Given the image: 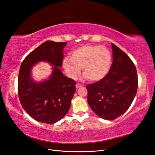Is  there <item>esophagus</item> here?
Instances as JSON below:
<instances>
[{
    "label": "esophagus",
    "instance_id": "1",
    "mask_svg": "<svg viewBox=\"0 0 155 155\" xmlns=\"http://www.w3.org/2000/svg\"><path fill=\"white\" fill-rule=\"evenodd\" d=\"M83 85L82 84H79V83H77V84H76V88H81V87H82Z\"/></svg>",
    "mask_w": 155,
    "mask_h": 155
}]
</instances>
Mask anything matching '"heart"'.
I'll list each match as a JSON object with an SVG mask.
<instances>
[{
    "label": "heart",
    "instance_id": "heart-1",
    "mask_svg": "<svg viewBox=\"0 0 155 155\" xmlns=\"http://www.w3.org/2000/svg\"><path fill=\"white\" fill-rule=\"evenodd\" d=\"M110 51L104 46L85 45L72 51L71 58L63 59V67L66 74L76 79L81 73L92 81H99L108 74L112 65Z\"/></svg>",
    "mask_w": 155,
    "mask_h": 155
}]
</instances>
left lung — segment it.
<instances>
[{"label": "left lung", "mask_w": 155, "mask_h": 155, "mask_svg": "<svg viewBox=\"0 0 155 155\" xmlns=\"http://www.w3.org/2000/svg\"><path fill=\"white\" fill-rule=\"evenodd\" d=\"M113 63L108 74L86 86L88 103L97 115L112 120L128 109L138 86L136 68L125 52L112 43Z\"/></svg>", "instance_id": "obj_1"}]
</instances>
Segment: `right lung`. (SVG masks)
Here are the masks:
<instances>
[{"mask_svg": "<svg viewBox=\"0 0 155 155\" xmlns=\"http://www.w3.org/2000/svg\"><path fill=\"white\" fill-rule=\"evenodd\" d=\"M67 42L47 41L23 61L18 76V96L23 109L38 122L54 124L69 111L75 92L76 82L63 75L60 70L63 48ZM46 61L53 67L48 79L35 82L31 76L32 67Z\"/></svg>", "mask_w": 155, "mask_h": 155, "instance_id": "obj_1", "label": "right lung"}]
</instances>
